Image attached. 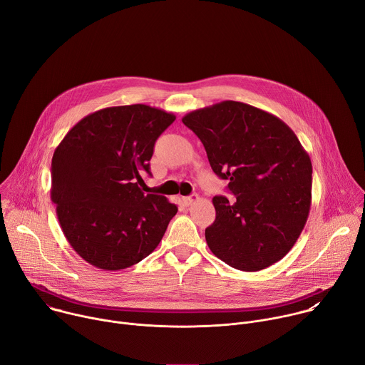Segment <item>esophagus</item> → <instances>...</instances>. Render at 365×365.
Returning a JSON list of instances; mask_svg holds the SVG:
<instances>
[{
  "label": "esophagus",
  "instance_id": "34e87169",
  "mask_svg": "<svg viewBox=\"0 0 365 365\" xmlns=\"http://www.w3.org/2000/svg\"><path fill=\"white\" fill-rule=\"evenodd\" d=\"M199 199V196L197 195H190V196H183L182 197V202H183V205L185 206H189V205H192L195 200H197Z\"/></svg>",
  "mask_w": 365,
  "mask_h": 365
}]
</instances>
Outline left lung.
Returning a JSON list of instances; mask_svg holds the SVG:
<instances>
[{
  "mask_svg": "<svg viewBox=\"0 0 365 365\" xmlns=\"http://www.w3.org/2000/svg\"><path fill=\"white\" fill-rule=\"evenodd\" d=\"M182 121L235 195L234 202L214 196L217 217L205 230L207 247L242 272L277 263L297 241L312 202V162L293 130L237 101L195 110Z\"/></svg>",
  "mask_w": 365,
  "mask_h": 365,
  "instance_id": "left-lung-1",
  "label": "left lung"
}]
</instances>
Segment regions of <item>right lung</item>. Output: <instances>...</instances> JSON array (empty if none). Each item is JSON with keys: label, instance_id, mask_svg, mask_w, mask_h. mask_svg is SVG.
I'll return each mask as SVG.
<instances>
[{"label": "right lung", "instance_id": "obj_1", "mask_svg": "<svg viewBox=\"0 0 365 365\" xmlns=\"http://www.w3.org/2000/svg\"><path fill=\"white\" fill-rule=\"evenodd\" d=\"M176 120L144 103L95 111L75 124L51 159V202L71 247L91 266L117 272L162 241L178 206L144 193L155 140Z\"/></svg>", "mask_w": 365, "mask_h": 365}]
</instances>
